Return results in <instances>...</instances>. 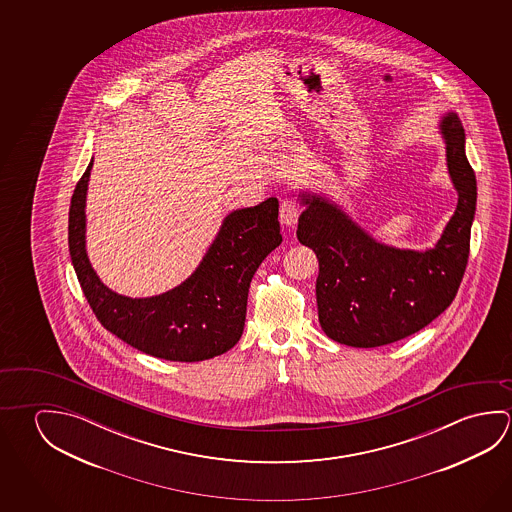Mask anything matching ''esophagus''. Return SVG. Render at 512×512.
Here are the masks:
<instances>
[{
	"label": "esophagus",
	"mask_w": 512,
	"mask_h": 512,
	"mask_svg": "<svg viewBox=\"0 0 512 512\" xmlns=\"http://www.w3.org/2000/svg\"><path fill=\"white\" fill-rule=\"evenodd\" d=\"M302 203L298 200H282L280 203V221L285 227H294L298 223V218L302 216Z\"/></svg>",
	"instance_id": "esophagus-1"
}]
</instances>
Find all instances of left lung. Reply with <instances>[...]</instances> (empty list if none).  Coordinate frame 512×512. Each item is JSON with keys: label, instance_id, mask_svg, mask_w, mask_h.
<instances>
[{"label": "left lung", "instance_id": "left-lung-1", "mask_svg": "<svg viewBox=\"0 0 512 512\" xmlns=\"http://www.w3.org/2000/svg\"><path fill=\"white\" fill-rule=\"evenodd\" d=\"M441 134L459 203L432 250L377 243L334 203L303 196L307 209L296 235L318 257L319 323L337 343L375 348L412 336L448 309L459 291L470 257L477 180L466 159L461 119L444 116Z\"/></svg>", "mask_w": 512, "mask_h": 512}]
</instances>
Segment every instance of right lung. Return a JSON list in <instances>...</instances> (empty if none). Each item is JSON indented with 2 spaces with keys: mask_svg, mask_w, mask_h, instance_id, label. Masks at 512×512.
<instances>
[{
  "mask_svg": "<svg viewBox=\"0 0 512 512\" xmlns=\"http://www.w3.org/2000/svg\"><path fill=\"white\" fill-rule=\"evenodd\" d=\"M91 168L93 160L71 198L69 253L98 321L126 344L166 361H205L228 352L243 336L253 275L282 243L277 198L232 212L184 284L151 298H128L101 284L85 253V193Z\"/></svg>",
  "mask_w": 512,
  "mask_h": 512,
  "instance_id": "add662e5",
  "label": "right lung"
}]
</instances>
